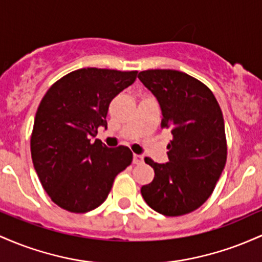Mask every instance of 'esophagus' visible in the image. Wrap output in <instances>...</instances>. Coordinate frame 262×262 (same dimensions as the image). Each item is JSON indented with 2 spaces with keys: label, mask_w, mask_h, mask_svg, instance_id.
I'll list each match as a JSON object with an SVG mask.
<instances>
[{
  "label": "esophagus",
  "mask_w": 262,
  "mask_h": 262,
  "mask_svg": "<svg viewBox=\"0 0 262 262\" xmlns=\"http://www.w3.org/2000/svg\"><path fill=\"white\" fill-rule=\"evenodd\" d=\"M134 163L135 164L143 163V156L142 155H134Z\"/></svg>",
  "instance_id": "obj_1"
}]
</instances>
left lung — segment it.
<instances>
[{"instance_id": "left-lung-1", "label": "left lung", "mask_w": 262, "mask_h": 262, "mask_svg": "<svg viewBox=\"0 0 262 262\" xmlns=\"http://www.w3.org/2000/svg\"><path fill=\"white\" fill-rule=\"evenodd\" d=\"M162 110V127L169 128L168 162H145L155 178L141 188L152 209L167 216L190 213L209 198L226 162L223 113L204 84L178 70L155 69L139 73Z\"/></svg>"}]
</instances>
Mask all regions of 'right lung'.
<instances>
[{
    "label": "right lung",
    "mask_w": 262,
    "mask_h": 262,
    "mask_svg": "<svg viewBox=\"0 0 262 262\" xmlns=\"http://www.w3.org/2000/svg\"><path fill=\"white\" fill-rule=\"evenodd\" d=\"M137 72L84 68L53 84L38 107L31 154L51 199L72 213L106 201L114 179L132 162L125 146L108 148L95 139L107 128L111 100L136 80Z\"/></svg>",
    "instance_id": "add662e5"
}]
</instances>
